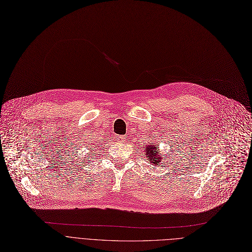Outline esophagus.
Segmentation results:
<instances>
[{"label":"esophagus","mask_w":252,"mask_h":252,"mask_svg":"<svg viewBox=\"0 0 252 252\" xmlns=\"http://www.w3.org/2000/svg\"><path fill=\"white\" fill-rule=\"evenodd\" d=\"M116 138H117V141H118L119 143H123V142L126 141V137H125V136H117Z\"/></svg>","instance_id":"obj_1"}]
</instances>
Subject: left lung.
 I'll return each mask as SVG.
<instances>
[{"instance_id":"1","label":"left lung","mask_w":252,"mask_h":252,"mask_svg":"<svg viewBox=\"0 0 252 252\" xmlns=\"http://www.w3.org/2000/svg\"><path fill=\"white\" fill-rule=\"evenodd\" d=\"M144 149V157L150 163L158 165L161 160L163 159V154L160 153L158 144H154V143H148L143 147Z\"/></svg>"}]
</instances>
